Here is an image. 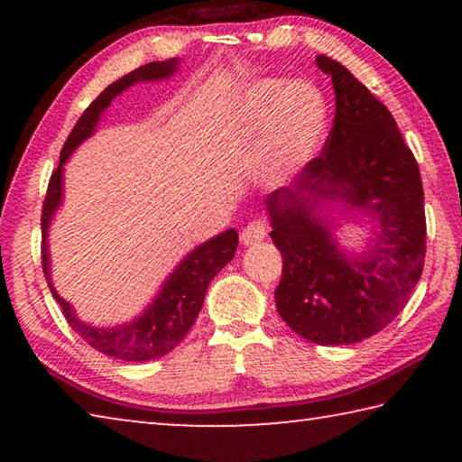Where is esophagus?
Instances as JSON below:
<instances>
[{
	"instance_id": "1",
	"label": "esophagus",
	"mask_w": 462,
	"mask_h": 462,
	"mask_svg": "<svg viewBox=\"0 0 462 462\" xmlns=\"http://www.w3.org/2000/svg\"><path fill=\"white\" fill-rule=\"evenodd\" d=\"M267 234H269L267 224H264L263 220H254V222H248L245 226V230H242V234H240V240L245 246H253V245H256V242L267 238Z\"/></svg>"
}]
</instances>
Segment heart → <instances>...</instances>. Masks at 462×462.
<instances>
[{
    "instance_id": "obj_1",
    "label": "heart",
    "mask_w": 462,
    "mask_h": 462,
    "mask_svg": "<svg viewBox=\"0 0 462 462\" xmlns=\"http://www.w3.org/2000/svg\"><path fill=\"white\" fill-rule=\"evenodd\" d=\"M246 128L263 124L254 156V177L264 187H281L300 173L322 144L328 126L326 99L308 81L259 79L242 97Z\"/></svg>"
}]
</instances>
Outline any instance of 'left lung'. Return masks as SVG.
<instances>
[{"label":"left lung","mask_w":462,"mask_h":462,"mask_svg":"<svg viewBox=\"0 0 462 462\" xmlns=\"http://www.w3.org/2000/svg\"><path fill=\"white\" fill-rule=\"evenodd\" d=\"M316 62L332 77L334 126L318 159L264 208L283 256L279 316L306 340L340 346L381 332L408 303L426 256L424 187L389 109L338 60ZM332 213L374 222L365 254L337 245Z\"/></svg>","instance_id":"8db88e82"}]
</instances>
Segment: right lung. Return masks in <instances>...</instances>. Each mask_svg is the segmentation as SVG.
Instances as JSON below:
<instances>
[{"mask_svg": "<svg viewBox=\"0 0 462 462\" xmlns=\"http://www.w3.org/2000/svg\"><path fill=\"white\" fill-rule=\"evenodd\" d=\"M179 60L181 59L148 62V65L138 67L132 73L120 77L118 81L107 85L99 93V97L77 120L65 146H62L59 167L51 177L49 191H46L42 208V269L52 297L62 308V314H65L69 326L89 346L107 356L120 358V361L128 363H143L165 356L185 338L187 332L191 330L195 318L201 311L208 285L234 259V253H236L238 246L236 230L230 228L217 234V236L206 240L203 245L195 246L189 254L183 256V261L167 277L165 283L159 289V293L148 303V308H144L143 314L130 319V322L101 328L77 318L75 308L62 300L57 293V289H54L51 277L49 228L54 214L59 212L62 203V185H65L62 173H65V162L77 151V146L85 143L96 132L101 114L109 107L114 97H118L122 91H126L132 85L165 81L169 77H173L177 73Z\"/></svg>", "mask_w": 462, "mask_h": 462, "instance_id": "right-lung-1", "label": "right lung"}]
</instances>
